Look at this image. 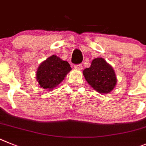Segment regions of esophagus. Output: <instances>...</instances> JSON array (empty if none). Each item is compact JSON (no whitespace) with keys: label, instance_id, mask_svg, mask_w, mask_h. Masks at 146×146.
<instances>
[{"label":"esophagus","instance_id":"34e87169","mask_svg":"<svg viewBox=\"0 0 146 146\" xmlns=\"http://www.w3.org/2000/svg\"><path fill=\"white\" fill-rule=\"evenodd\" d=\"M74 68L75 69H76V70H82L83 66L81 64H79V65H74Z\"/></svg>","mask_w":146,"mask_h":146}]
</instances>
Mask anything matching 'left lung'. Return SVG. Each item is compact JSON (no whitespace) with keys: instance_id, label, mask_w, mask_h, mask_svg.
I'll use <instances>...</instances> for the list:
<instances>
[{"instance_id":"1","label":"left lung","mask_w":146,"mask_h":146,"mask_svg":"<svg viewBox=\"0 0 146 146\" xmlns=\"http://www.w3.org/2000/svg\"><path fill=\"white\" fill-rule=\"evenodd\" d=\"M83 75L88 84L100 94L111 92L117 84L113 68L102 57L94 59L90 67L84 70Z\"/></svg>"}]
</instances>
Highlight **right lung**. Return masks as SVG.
<instances>
[{
  "label": "right lung",
  "mask_w": 146,
  "mask_h": 146,
  "mask_svg": "<svg viewBox=\"0 0 146 146\" xmlns=\"http://www.w3.org/2000/svg\"><path fill=\"white\" fill-rule=\"evenodd\" d=\"M70 64L53 54L39 65L35 77L40 88L52 91L71 70Z\"/></svg>",
  "instance_id": "right-lung-1"
}]
</instances>
